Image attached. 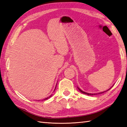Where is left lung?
Here are the masks:
<instances>
[{"mask_svg":"<svg viewBox=\"0 0 127 127\" xmlns=\"http://www.w3.org/2000/svg\"><path fill=\"white\" fill-rule=\"evenodd\" d=\"M78 89H79V91L81 92V93H83V94H87V95H95V94H91V93H86V92H83V91H82V90H81L79 88H78ZM109 89V90H110ZM107 90V91H108ZM104 92H101V93H98V94H101V93H104Z\"/></svg>","mask_w":127,"mask_h":127,"instance_id":"8db88e82","label":"left lung"}]
</instances>
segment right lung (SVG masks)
I'll return each instance as SVG.
<instances>
[{
    "label": "right lung",
    "instance_id": "right-lung-1",
    "mask_svg": "<svg viewBox=\"0 0 127 127\" xmlns=\"http://www.w3.org/2000/svg\"><path fill=\"white\" fill-rule=\"evenodd\" d=\"M55 90H56V88H55ZM51 96H51H50L49 97H48V98H45V99H44V100H46V99H48V98H50V97Z\"/></svg>",
    "mask_w": 127,
    "mask_h": 127
}]
</instances>
